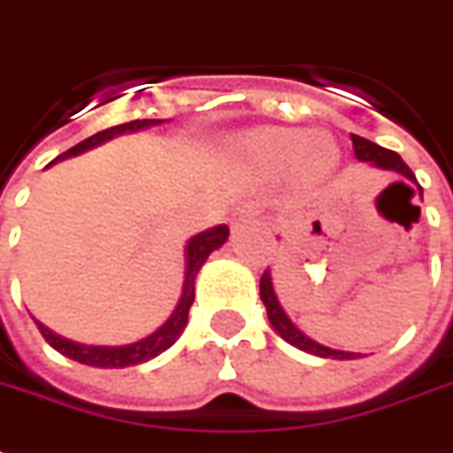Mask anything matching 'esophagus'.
<instances>
[{"label": "esophagus", "mask_w": 453, "mask_h": 453, "mask_svg": "<svg viewBox=\"0 0 453 453\" xmlns=\"http://www.w3.org/2000/svg\"><path fill=\"white\" fill-rule=\"evenodd\" d=\"M257 216H259L257 203H242L240 208H237L235 213H233L230 223H233V226H240V223H248V220H252V218H257Z\"/></svg>", "instance_id": "34e87169"}]
</instances>
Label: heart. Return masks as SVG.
<instances>
[{
    "instance_id": "heart-1",
    "label": "heart",
    "mask_w": 453,
    "mask_h": 453,
    "mask_svg": "<svg viewBox=\"0 0 453 453\" xmlns=\"http://www.w3.org/2000/svg\"><path fill=\"white\" fill-rule=\"evenodd\" d=\"M248 154L265 172H284L294 166L306 183L324 181L338 166V147L321 132L306 134L299 129H259L248 139Z\"/></svg>"
}]
</instances>
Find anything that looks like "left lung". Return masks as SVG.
Returning a JSON list of instances; mask_svg holds the SVG:
<instances>
[{"label":"left lung","mask_w":453,"mask_h":453,"mask_svg":"<svg viewBox=\"0 0 453 453\" xmlns=\"http://www.w3.org/2000/svg\"><path fill=\"white\" fill-rule=\"evenodd\" d=\"M350 139H353V150H356V157H358L360 161H370V164H375V166H380V169L400 172L403 176H407L410 181L417 183L412 169L404 164L403 157H400L397 151L385 150V147H380V144H375V142H370V139L365 137H358V134H350ZM419 194H422V186H419ZM259 299H262L265 309H267L270 324L274 326V331H277L287 343H292V346H296L299 350H306V353L321 356V358H338V360L356 358V353L334 350V348H326L321 346V343L311 341L309 336H303L302 331L289 321V316L284 314V309L280 306V302H277V294H274V287H272L270 270H265L262 272V277H259Z\"/></svg>","instance_id":"1"}]
</instances>
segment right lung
I'll return each mask as SVG.
<instances>
[{
  "instance_id": "1",
  "label": "right lung",
  "mask_w": 453,
  "mask_h": 453,
  "mask_svg": "<svg viewBox=\"0 0 453 453\" xmlns=\"http://www.w3.org/2000/svg\"><path fill=\"white\" fill-rule=\"evenodd\" d=\"M157 122H161V119H132V122L117 125V127H107L103 129V132L93 134V137H88L85 142H81V144H75L73 150L63 151L58 159H65V157H73V154H81V151L90 150V147L105 142V139H110L112 134L134 132V129L150 127V125H157ZM227 233H230L227 226H218L188 240V245H186V280H183L181 302L173 309V314L169 316V321L161 326L159 331H154L151 336L144 338V341H137V343H132V346L119 348L81 346V343H73V341H65V338L56 336L53 331H49L46 326L36 321L41 336L46 338V343L56 348L58 353H63L65 358L78 360V363H83V365H93V368H127V365H139V363H144V360L159 356L166 348H172L173 343H176V338L181 336V331L186 328L188 309H191V303H194L196 299V274L201 270V265L208 259V255L226 242Z\"/></svg>"
}]
</instances>
